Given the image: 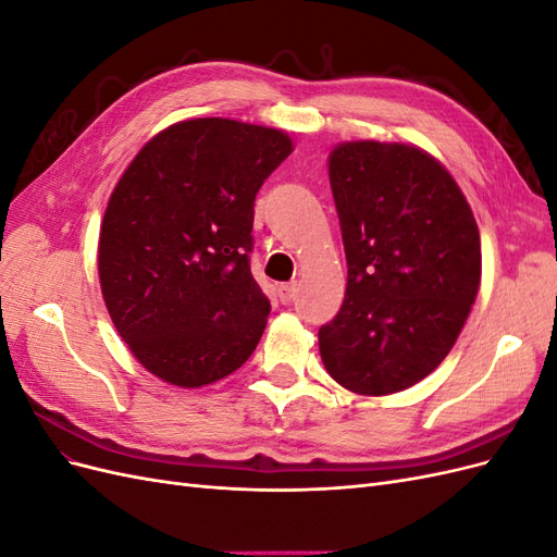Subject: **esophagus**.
I'll list each match as a JSON object with an SVG mask.
<instances>
[{"label": "esophagus", "instance_id": "34e87169", "mask_svg": "<svg viewBox=\"0 0 557 557\" xmlns=\"http://www.w3.org/2000/svg\"><path fill=\"white\" fill-rule=\"evenodd\" d=\"M276 290H278V299L283 301V305H290V301H295V297L299 293L297 283H281Z\"/></svg>", "mask_w": 557, "mask_h": 557}]
</instances>
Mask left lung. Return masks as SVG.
Segmentation results:
<instances>
[{
	"label": "left lung",
	"mask_w": 557,
	"mask_h": 557,
	"mask_svg": "<svg viewBox=\"0 0 557 557\" xmlns=\"http://www.w3.org/2000/svg\"><path fill=\"white\" fill-rule=\"evenodd\" d=\"M348 281L318 330L320 358L346 391L381 397L448 356L481 283V237L460 185L413 144L344 141L330 153Z\"/></svg>",
	"instance_id": "1"
}]
</instances>
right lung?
<instances>
[{
	"label": "right lung",
	"mask_w": 557,
	"mask_h": 557,
	"mask_svg": "<svg viewBox=\"0 0 557 557\" xmlns=\"http://www.w3.org/2000/svg\"><path fill=\"white\" fill-rule=\"evenodd\" d=\"M290 153L283 129L193 117L156 134L115 183L99 285L132 356L164 383H215L256 350L272 305L248 267L252 205Z\"/></svg>",
	"instance_id": "right-lung-1"
}]
</instances>
